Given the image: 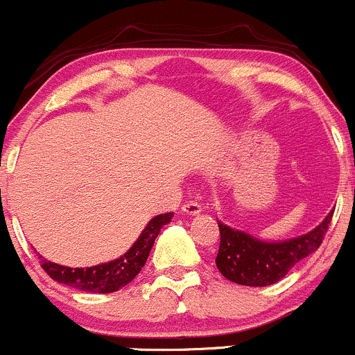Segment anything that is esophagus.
I'll return each instance as SVG.
<instances>
[{
    "instance_id": "obj_1",
    "label": "esophagus",
    "mask_w": 355,
    "mask_h": 355,
    "mask_svg": "<svg viewBox=\"0 0 355 355\" xmlns=\"http://www.w3.org/2000/svg\"><path fill=\"white\" fill-rule=\"evenodd\" d=\"M181 209H182V213H186V215L196 216L201 213V205L194 203V201H186V203L182 205Z\"/></svg>"
}]
</instances>
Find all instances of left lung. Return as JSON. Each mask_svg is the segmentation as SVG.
<instances>
[{"label": "left lung", "instance_id": "1", "mask_svg": "<svg viewBox=\"0 0 355 355\" xmlns=\"http://www.w3.org/2000/svg\"><path fill=\"white\" fill-rule=\"evenodd\" d=\"M331 215L334 211L313 230L286 240H262L218 220L220 247L215 259L216 268L228 281L242 286L262 288L277 283L298 262L318 249Z\"/></svg>", "mask_w": 355, "mask_h": 355}]
</instances>
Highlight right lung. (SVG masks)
I'll return each mask as SVG.
<instances>
[{"mask_svg": "<svg viewBox=\"0 0 355 355\" xmlns=\"http://www.w3.org/2000/svg\"><path fill=\"white\" fill-rule=\"evenodd\" d=\"M174 213H162L154 216L146 225L142 234L135 240V243L118 259L110 262L91 266V268H67V266L55 264V262L42 261V268L45 272L57 281L71 288L86 293H115L123 286L132 283L133 277L146 266L148 254L154 245L155 237L159 235L164 225L173 220ZM42 257V255H40Z\"/></svg>", "mask_w": 355, "mask_h": 355, "instance_id": "add662e5", "label": "right lung"}]
</instances>
